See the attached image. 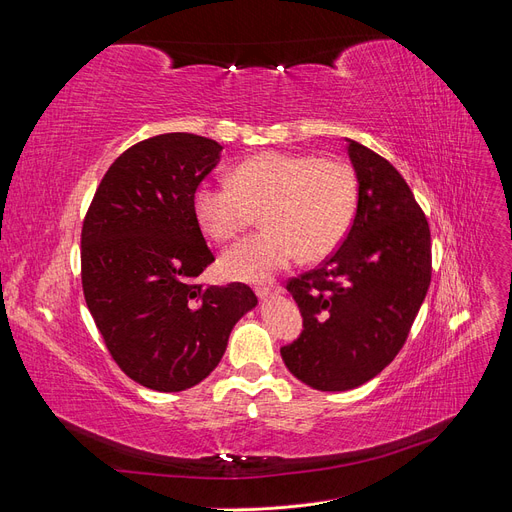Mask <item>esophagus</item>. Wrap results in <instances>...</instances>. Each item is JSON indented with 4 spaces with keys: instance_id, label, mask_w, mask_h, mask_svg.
I'll list each match as a JSON object with an SVG mask.
<instances>
[{
    "instance_id": "obj_1",
    "label": "esophagus",
    "mask_w": 512,
    "mask_h": 512,
    "mask_svg": "<svg viewBox=\"0 0 512 512\" xmlns=\"http://www.w3.org/2000/svg\"><path fill=\"white\" fill-rule=\"evenodd\" d=\"M284 290L277 286V288H258L256 290V294H258V299L260 301H267V299H275V297H280Z\"/></svg>"
}]
</instances>
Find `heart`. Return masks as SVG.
Instances as JSON below:
<instances>
[{
  "mask_svg": "<svg viewBox=\"0 0 512 512\" xmlns=\"http://www.w3.org/2000/svg\"><path fill=\"white\" fill-rule=\"evenodd\" d=\"M262 208L265 230L232 245L220 260L230 280L267 282L301 254L329 256L356 213V177L335 158L265 151L241 162L230 181H203L192 194L200 230L215 241L237 237Z\"/></svg>",
  "mask_w": 512,
  "mask_h": 512,
  "instance_id": "heart-1",
  "label": "heart"
}]
</instances>
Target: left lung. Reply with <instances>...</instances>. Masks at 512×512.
Masks as SVG:
<instances>
[{"instance_id":"obj_1","label":"left lung","mask_w":512,"mask_h":512,"mask_svg":"<svg viewBox=\"0 0 512 512\" xmlns=\"http://www.w3.org/2000/svg\"><path fill=\"white\" fill-rule=\"evenodd\" d=\"M359 183L342 247L288 284L303 333L282 348L290 374L316 391H348L376 378L404 346L431 282L429 226L395 166L350 141Z\"/></svg>"}]
</instances>
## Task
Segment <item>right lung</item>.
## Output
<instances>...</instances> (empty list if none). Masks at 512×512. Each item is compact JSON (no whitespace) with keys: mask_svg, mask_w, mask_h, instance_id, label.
<instances>
[{"mask_svg":"<svg viewBox=\"0 0 512 512\" xmlns=\"http://www.w3.org/2000/svg\"><path fill=\"white\" fill-rule=\"evenodd\" d=\"M222 145L188 132L136 143L106 170L81 235L83 292L123 374L151 391L192 389L258 305L245 284L203 286L213 254L192 213Z\"/></svg>","mask_w":512,"mask_h":512,"instance_id":"obj_1","label":"right lung"}]
</instances>
